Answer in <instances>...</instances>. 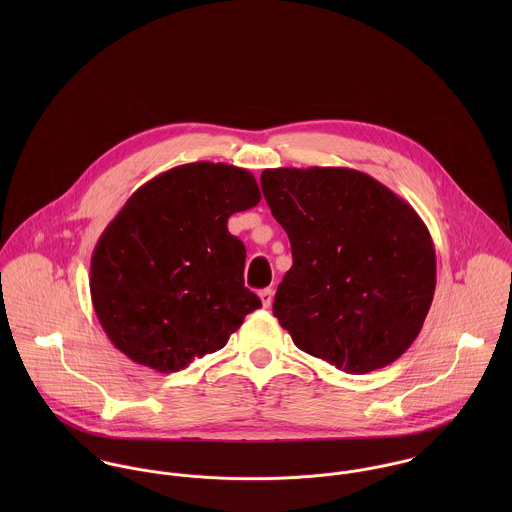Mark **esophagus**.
Masks as SVG:
<instances>
[{
    "label": "esophagus",
    "mask_w": 512,
    "mask_h": 512,
    "mask_svg": "<svg viewBox=\"0 0 512 512\" xmlns=\"http://www.w3.org/2000/svg\"><path fill=\"white\" fill-rule=\"evenodd\" d=\"M258 295H260V299H262V305H264V307H270V305H272V299H274V290L266 288V290H262V292L258 293Z\"/></svg>",
    "instance_id": "obj_1"
}]
</instances>
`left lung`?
<instances>
[{
  "label": "left lung",
  "mask_w": 512,
  "mask_h": 512,
  "mask_svg": "<svg viewBox=\"0 0 512 512\" xmlns=\"http://www.w3.org/2000/svg\"><path fill=\"white\" fill-rule=\"evenodd\" d=\"M260 185L292 244L274 315L295 347L347 374L400 359L436 292V250L420 215L349 167L264 169Z\"/></svg>",
  "instance_id": "8db88e82"
}]
</instances>
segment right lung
<instances>
[{
	"mask_svg": "<svg viewBox=\"0 0 512 512\" xmlns=\"http://www.w3.org/2000/svg\"><path fill=\"white\" fill-rule=\"evenodd\" d=\"M246 169L197 161L142 185L104 228L90 260L96 317L126 357L157 372L222 349L262 307L244 288V244L228 219L260 203Z\"/></svg>",
	"mask_w": 512,
	"mask_h": 512,
	"instance_id": "1",
	"label": "right lung"
}]
</instances>
